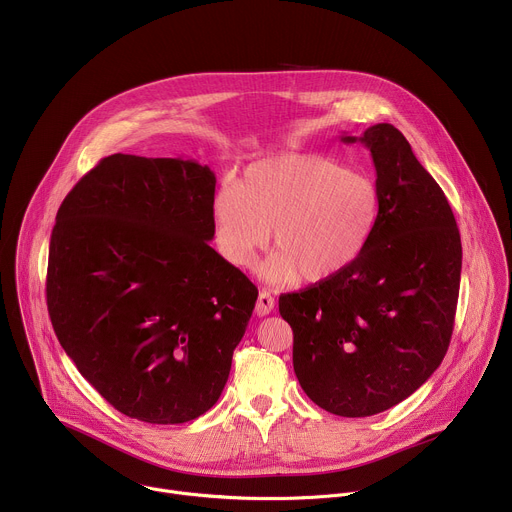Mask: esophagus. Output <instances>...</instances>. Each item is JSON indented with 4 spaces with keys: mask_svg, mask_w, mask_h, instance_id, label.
<instances>
[{
    "mask_svg": "<svg viewBox=\"0 0 512 512\" xmlns=\"http://www.w3.org/2000/svg\"><path fill=\"white\" fill-rule=\"evenodd\" d=\"M273 306H275L273 296L269 294L267 289H261L259 291V298H257V304H255V314L257 316H267V314H271Z\"/></svg>",
    "mask_w": 512,
    "mask_h": 512,
    "instance_id": "1",
    "label": "esophagus"
}]
</instances>
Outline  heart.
<instances>
[{"instance_id": "heart-1", "label": "heart", "mask_w": 512, "mask_h": 512, "mask_svg": "<svg viewBox=\"0 0 512 512\" xmlns=\"http://www.w3.org/2000/svg\"><path fill=\"white\" fill-rule=\"evenodd\" d=\"M381 210L377 182L320 154H275L251 164L241 182H223L212 198L216 245L227 261L263 265L277 285L328 281L369 247Z\"/></svg>"}]
</instances>
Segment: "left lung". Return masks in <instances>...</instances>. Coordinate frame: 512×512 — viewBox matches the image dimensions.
Here are the masks:
<instances>
[{
	"label": "left lung",
	"instance_id": "obj_1",
	"mask_svg": "<svg viewBox=\"0 0 512 512\" xmlns=\"http://www.w3.org/2000/svg\"><path fill=\"white\" fill-rule=\"evenodd\" d=\"M377 170L379 221L340 275L279 296L294 330L304 393L340 417H369L415 393L440 367L454 330L462 241L450 202L405 135L377 123L362 137Z\"/></svg>",
	"mask_w": 512,
	"mask_h": 512
}]
</instances>
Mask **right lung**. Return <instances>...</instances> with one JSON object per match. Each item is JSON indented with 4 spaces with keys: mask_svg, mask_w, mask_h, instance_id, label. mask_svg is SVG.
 I'll list each match as a JSON object with an SVG mask.
<instances>
[{
    "mask_svg": "<svg viewBox=\"0 0 512 512\" xmlns=\"http://www.w3.org/2000/svg\"><path fill=\"white\" fill-rule=\"evenodd\" d=\"M208 166L103 158L62 200L46 304L79 373L127 417L174 425L221 397L257 302L218 255Z\"/></svg>",
    "mask_w": 512,
    "mask_h": 512,
    "instance_id": "add662e5",
    "label": "right lung"
}]
</instances>
